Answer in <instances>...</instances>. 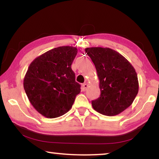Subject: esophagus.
Returning a JSON list of instances; mask_svg holds the SVG:
<instances>
[{"mask_svg": "<svg viewBox=\"0 0 159 159\" xmlns=\"http://www.w3.org/2000/svg\"><path fill=\"white\" fill-rule=\"evenodd\" d=\"M88 84H86V83L83 84H82V90H83V91H85V90H87V88H88Z\"/></svg>", "mask_w": 159, "mask_h": 159, "instance_id": "obj_1", "label": "esophagus"}]
</instances>
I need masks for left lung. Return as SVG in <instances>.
Instances as JSON below:
<instances>
[{
    "instance_id": "left-lung-1",
    "label": "left lung",
    "mask_w": 159,
    "mask_h": 159,
    "mask_svg": "<svg viewBox=\"0 0 159 159\" xmlns=\"http://www.w3.org/2000/svg\"><path fill=\"white\" fill-rule=\"evenodd\" d=\"M96 69L101 95L92 101L94 110L108 116L132 105L139 90L138 75L129 61L109 48H85Z\"/></svg>"
}]
</instances>
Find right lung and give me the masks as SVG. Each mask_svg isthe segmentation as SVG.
I'll use <instances>...</instances> for the list:
<instances>
[{
  "mask_svg": "<svg viewBox=\"0 0 159 159\" xmlns=\"http://www.w3.org/2000/svg\"><path fill=\"white\" fill-rule=\"evenodd\" d=\"M77 48L61 46L39 56L30 64L24 88L37 111L46 118H56L72 107L80 84L75 81L71 65Z\"/></svg>",
  "mask_w": 159,
  "mask_h": 159,
  "instance_id": "right-lung-1",
  "label": "right lung"
}]
</instances>
